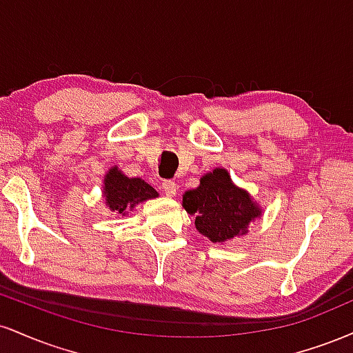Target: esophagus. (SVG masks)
Returning a JSON list of instances; mask_svg holds the SVG:
<instances>
[{
	"label": "esophagus",
	"instance_id": "1",
	"mask_svg": "<svg viewBox=\"0 0 353 353\" xmlns=\"http://www.w3.org/2000/svg\"><path fill=\"white\" fill-rule=\"evenodd\" d=\"M163 189L168 197H174L177 194V185H176V182H172V181H164Z\"/></svg>",
	"mask_w": 353,
	"mask_h": 353
}]
</instances>
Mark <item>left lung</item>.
Returning <instances> with one entry per match:
<instances>
[{
    "mask_svg": "<svg viewBox=\"0 0 353 353\" xmlns=\"http://www.w3.org/2000/svg\"><path fill=\"white\" fill-rule=\"evenodd\" d=\"M182 208L196 217L197 232L214 244L245 236L249 225L262 216V208L249 190L230 179L228 169L216 168L201 177L196 189L185 190Z\"/></svg>",
    "mask_w": 353,
    "mask_h": 353,
    "instance_id": "1",
    "label": "left lung"
}]
</instances>
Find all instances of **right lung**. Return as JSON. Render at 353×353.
<instances>
[{"mask_svg":"<svg viewBox=\"0 0 353 353\" xmlns=\"http://www.w3.org/2000/svg\"><path fill=\"white\" fill-rule=\"evenodd\" d=\"M159 197L157 190L141 177H128L112 165L103 181V201L112 216H125L137 204Z\"/></svg>","mask_w":353,"mask_h":353,"instance_id":"obj_1","label":"right lung"}]
</instances>
